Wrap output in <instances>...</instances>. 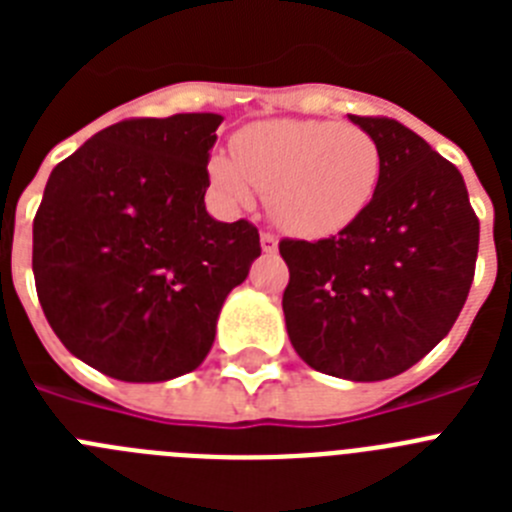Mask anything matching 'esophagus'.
<instances>
[{"label":"esophagus","instance_id":"esophagus-1","mask_svg":"<svg viewBox=\"0 0 512 512\" xmlns=\"http://www.w3.org/2000/svg\"><path fill=\"white\" fill-rule=\"evenodd\" d=\"M261 248H264V253H277V248H279L277 235H274V233H261Z\"/></svg>","mask_w":512,"mask_h":512}]
</instances>
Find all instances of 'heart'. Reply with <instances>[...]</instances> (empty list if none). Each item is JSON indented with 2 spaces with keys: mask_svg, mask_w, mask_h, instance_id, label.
<instances>
[{
  "mask_svg": "<svg viewBox=\"0 0 512 512\" xmlns=\"http://www.w3.org/2000/svg\"><path fill=\"white\" fill-rule=\"evenodd\" d=\"M233 157L210 158V182L230 205L266 192L271 217L297 235H330L359 220L382 179L377 140L356 125L323 120L256 122L233 140Z\"/></svg>",
  "mask_w": 512,
  "mask_h": 512,
  "instance_id": "obj_1",
  "label": "heart"
}]
</instances>
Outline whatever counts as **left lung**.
Listing matches in <instances>:
<instances>
[{
  "instance_id": "obj_1",
  "label": "left lung",
  "mask_w": 512,
  "mask_h": 512,
  "mask_svg": "<svg viewBox=\"0 0 512 512\" xmlns=\"http://www.w3.org/2000/svg\"><path fill=\"white\" fill-rule=\"evenodd\" d=\"M348 120L377 140L382 179L359 220L323 241L284 238L289 341L315 372L379 382L408 372L467 302L479 220L459 169L390 117Z\"/></svg>"
}]
</instances>
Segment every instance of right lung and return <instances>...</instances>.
I'll return each instance as SVG.
<instances>
[{
  "label": "right lung",
  "instance_id": "right-lung-1",
  "mask_svg": "<svg viewBox=\"0 0 512 512\" xmlns=\"http://www.w3.org/2000/svg\"><path fill=\"white\" fill-rule=\"evenodd\" d=\"M223 117H133L51 171L33 220V274L53 333L122 382H166L210 354L230 289L261 256L248 220L205 207Z\"/></svg>",
  "mask_w": 512,
  "mask_h": 512
}]
</instances>
